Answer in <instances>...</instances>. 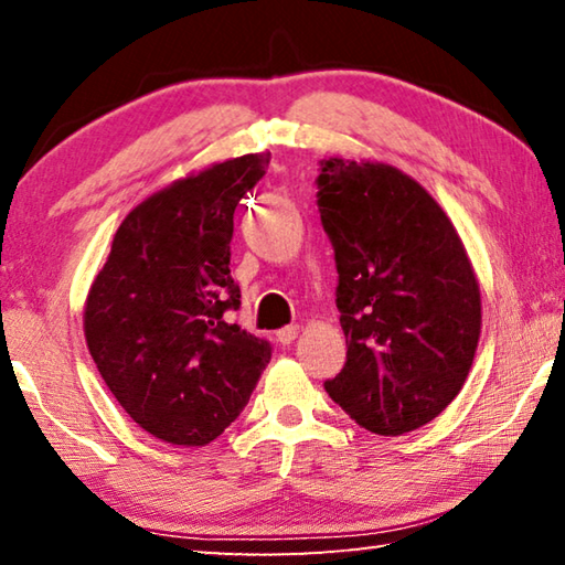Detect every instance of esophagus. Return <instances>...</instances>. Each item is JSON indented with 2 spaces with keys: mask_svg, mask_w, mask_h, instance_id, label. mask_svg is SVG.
<instances>
[{
  "mask_svg": "<svg viewBox=\"0 0 565 565\" xmlns=\"http://www.w3.org/2000/svg\"><path fill=\"white\" fill-rule=\"evenodd\" d=\"M296 337H299V327H284L276 331V341H279L281 347H289V343L296 341Z\"/></svg>",
  "mask_w": 565,
  "mask_h": 565,
  "instance_id": "1",
  "label": "esophagus"
}]
</instances>
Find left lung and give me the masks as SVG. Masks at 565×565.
Listing matches in <instances>:
<instances>
[{
    "mask_svg": "<svg viewBox=\"0 0 565 565\" xmlns=\"http://www.w3.org/2000/svg\"><path fill=\"white\" fill-rule=\"evenodd\" d=\"M319 212L349 347L323 386L371 434L416 431L458 396L481 337L466 246L436 199L386 161L323 159Z\"/></svg>",
    "mask_w": 565,
    "mask_h": 565,
    "instance_id": "left-lung-1",
    "label": "left lung"
}]
</instances>
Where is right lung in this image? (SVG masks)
Wrapping results in <instances>:
<instances>
[{
	"mask_svg": "<svg viewBox=\"0 0 565 565\" xmlns=\"http://www.w3.org/2000/svg\"><path fill=\"white\" fill-rule=\"evenodd\" d=\"M271 154L216 161L147 196L119 224L84 301L104 384L147 434L206 446L242 414L271 347L228 323L234 209Z\"/></svg>",
	"mask_w": 565,
	"mask_h": 565,
	"instance_id": "1",
	"label": "right lung"
}]
</instances>
